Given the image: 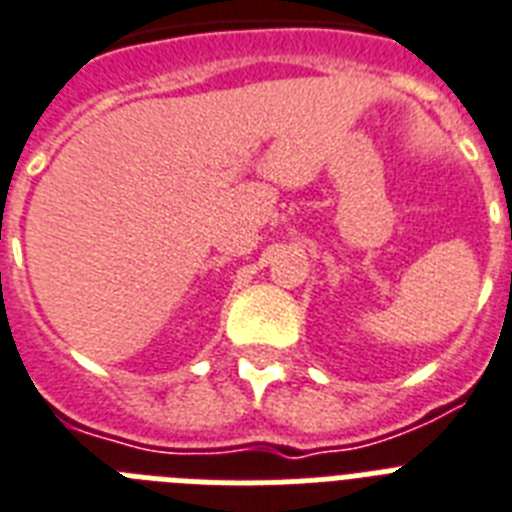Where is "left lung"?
Returning <instances> with one entry per match:
<instances>
[{
	"mask_svg": "<svg viewBox=\"0 0 512 512\" xmlns=\"http://www.w3.org/2000/svg\"><path fill=\"white\" fill-rule=\"evenodd\" d=\"M510 239H512V228H510Z\"/></svg>",
	"mask_w": 512,
	"mask_h": 512,
	"instance_id": "obj_1",
	"label": "left lung"
}]
</instances>
